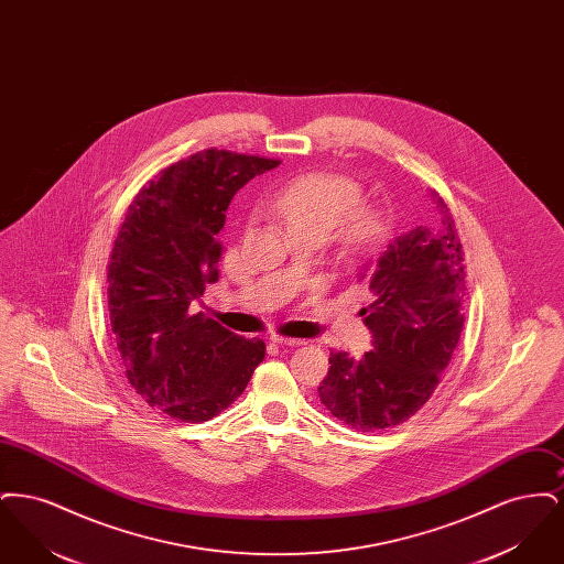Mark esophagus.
Returning <instances> with one entry per match:
<instances>
[{"label":"esophagus","instance_id":"esophagus-1","mask_svg":"<svg viewBox=\"0 0 564 564\" xmlns=\"http://www.w3.org/2000/svg\"><path fill=\"white\" fill-rule=\"evenodd\" d=\"M270 340L274 345H281V347H300L304 340H297V338H288V336H281V334H272Z\"/></svg>","mask_w":564,"mask_h":564}]
</instances>
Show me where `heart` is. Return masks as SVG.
<instances>
[{
  "label": "heart",
  "mask_w": 564,
  "mask_h": 564,
  "mask_svg": "<svg viewBox=\"0 0 564 564\" xmlns=\"http://www.w3.org/2000/svg\"><path fill=\"white\" fill-rule=\"evenodd\" d=\"M361 184L349 175L329 171H308L288 182L274 196L269 209L295 230H315L336 237L345 253L368 258L391 235V221L376 205L361 203Z\"/></svg>",
  "instance_id": "1"
}]
</instances>
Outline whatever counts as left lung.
Masks as SVG:
<instances>
[{
	"label": "left lung",
	"mask_w": 564,
	"mask_h": 564,
	"mask_svg": "<svg viewBox=\"0 0 564 564\" xmlns=\"http://www.w3.org/2000/svg\"><path fill=\"white\" fill-rule=\"evenodd\" d=\"M440 228L398 237L368 274L372 302L359 311L375 336V350L352 359L329 352V370L317 389L325 410L352 430L402 425L440 384L453 359L465 313V253L455 219L431 194Z\"/></svg>",
	"instance_id": "left-lung-1"
}]
</instances>
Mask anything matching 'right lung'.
Instances as JSON below:
<instances>
[{"mask_svg": "<svg viewBox=\"0 0 564 564\" xmlns=\"http://www.w3.org/2000/svg\"><path fill=\"white\" fill-rule=\"evenodd\" d=\"M281 161L203 150L137 192L108 264L111 332L134 393L182 423L235 402L267 345L203 313L192 315L224 256L219 230L232 196Z\"/></svg>", "mask_w": 564, "mask_h": 564, "instance_id": "add662e5", "label": "right lung"}]
</instances>
